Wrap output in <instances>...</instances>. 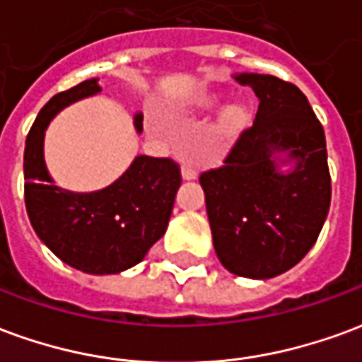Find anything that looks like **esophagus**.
Returning <instances> with one entry per match:
<instances>
[{"label": "esophagus", "mask_w": 362, "mask_h": 362, "mask_svg": "<svg viewBox=\"0 0 362 362\" xmlns=\"http://www.w3.org/2000/svg\"><path fill=\"white\" fill-rule=\"evenodd\" d=\"M182 178H184V180H196L197 178L196 166L192 165V163H184V165H182Z\"/></svg>", "instance_id": "esophagus-1"}]
</instances>
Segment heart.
<instances>
[{"mask_svg":"<svg viewBox=\"0 0 362 362\" xmlns=\"http://www.w3.org/2000/svg\"><path fill=\"white\" fill-rule=\"evenodd\" d=\"M219 106V100L217 98H202L199 103V110L202 112H213ZM248 124V114L240 106H228L227 110L221 114L219 124H217V141H227V139H233L236 134H240L244 127ZM149 129L153 134H165L166 127L165 124L157 118L149 119Z\"/></svg>","mask_w":362,"mask_h":362,"instance_id":"b5f03b06","label":"heart"}]
</instances>
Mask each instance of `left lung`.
<instances>
[{"label":"left lung","mask_w":362,"mask_h":362,"mask_svg":"<svg viewBox=\"0 0 362 362\" xmlns=\"http://www.w3.org/2000/svg\"><path fill=\"white\" fill-rule=\"evenodd\" d=\"M258 114L223 166L202 173L217 258L235 275L269 279L308 254L332 202L324 127L293 83L240 74ZM285 154V158H281ZM281 164H293L283 173Z\"/></svg>","instance_id":"1"}]
</instances>
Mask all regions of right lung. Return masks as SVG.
<instances>
[{
    "label": "right lung",
    "instance_id": "right-lung-1",
    "mask_svg": "<svg viewBox=\"0 0 362 362\" xmlns=\"http://www.w3.org/2000/svg\"><path fill=\"white\" fill-rule=\"evenodd\" d=\"M100 90L98 79H87L54 95L38 112L25 145V205L38 238L64 264L112 275L139 264L165 235L182 178L173 158L139 155L103 189L79 194L54 184L44 163V132L59 110ZM141 122L137 114V132Z\"/></svg>",
    "mask_w": 362,
    "mask_h": 362
}]
</instances>
